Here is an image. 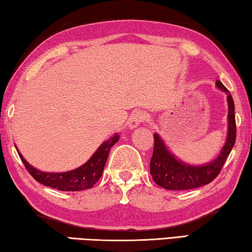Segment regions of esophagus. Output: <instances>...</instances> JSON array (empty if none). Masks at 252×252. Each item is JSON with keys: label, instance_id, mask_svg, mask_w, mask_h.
Returning <instances> with one entry per match:
<instances>
[{"label": "esophagus", "instance_id": "34e87169", "mask_svg": "<svg viewBox=\"0 0 252 252\" xmlns=\"http://www.w3.org/2000/svg\"><path fill=\"white\" fill-rule=\"evenodd\" d=\"M147 120V114L142 110H134L129 118V126L130 127L138 126L140 123Z\"/></svg>", "mask_w": 252, "mask_h": 252}]
</instances>
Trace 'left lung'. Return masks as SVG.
Returning <instances> with one entry per match:
<instances>
[{"label":"left lung","instance_id":"left-lung-1","mask_svg":"<svg viewBox=\"0 0 252 252\" xmlns=\"http://www.w3.org/2000/svg\"><path fill=\"white\" fill-rule=\"evenodd\" d=\"M217 87L227 93L229 104L228 138L220 156L211 163L202 165V167H191V165L183 164L167 150L159 134L155 133L153 134L155 147H153V153L150 160V173L157 185L163 189L189 190L206 186L215 180L222 170L224 162L227 161L236 142L237 126L232 95L230 94L228 89L221 83V81H217Z\"/></svg>","mask_w":252,"mask_h":252}]
</instances>
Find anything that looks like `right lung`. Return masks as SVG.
Returning <instances> with one entry per match:
<instances>
[{"label":"right lung","instance_id":"add662e5","mask_svg":"<svg viewBox=\"0 0 252 252\" xmlns=\"http://www.w3.org/2000/svg\"><path fill=\"white\" fill-rule=\"evenodd\" d=\"M118 141L119 135L116 134L102 143L87 163L81 165L78 169L72 170V171L62 173H49L39 171V170L33 168L32 165H30L25 161L24 158L20 155L19 150L18 153L23 162L25 169L28 170L29 173L37 182L61 191H81L90 189L99 181L102 172L104 170L106 160H108L110 149Z\"/></svg>","mask_w":252,"mask_h":252}]
</instances>
